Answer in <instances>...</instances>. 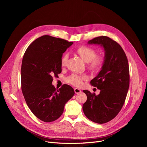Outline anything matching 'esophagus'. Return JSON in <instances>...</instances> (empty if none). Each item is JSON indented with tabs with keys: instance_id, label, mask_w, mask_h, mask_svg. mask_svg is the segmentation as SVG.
Listing matches in <instances>:
<instances>
[{
	"instance_id": "34e87169",
	"label": "esophagus",
	"mask_w": 147,
	"mask_h": 147,
	"mask_svg": "<svg viewBox=\"0 0 147 147\" xmlns=\"http://www.w3.org/2000/svg\"><path fill=\"white\" fill-rule=\"evenodd\" d=\"M74 92H75V94H79L81 92V90L80 89H78V88H74Z\"/></svg>"
}]
</instances>
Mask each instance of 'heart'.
I'll return each instance as SVG.
<instances>
[{
  "mask_svg": "<svg viewBox=\"0 0 147 147\" xmlns=\"http://www.w3.org/2000/svg\"><path fill=\"white\" fill-rule=\"evenodd\" d=\"M76 52L86 63H88V67L92 71L97 72L99 71L105 64V57L102 55H96V51L89 46H81L76 49ZM68 58V55L67 53L62 56L61 59L62 66L65 67L66 65ZM85 78L83 76L74 73L68 78L67 82L74 86H80L82 84L83 80L85 79Z\"/></svg>",
  "mask_w": 147,
  "mask_h": 147,
  "instance_id": "heart-1",
  "label": "heart"
}]
</instances>
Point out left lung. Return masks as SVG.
<instances>
[{
    "mask_svg": "<svg viewBox=\"0 0 147 147\" xmlns=\"http://www.w3.org/2000/svg\"><path fill=\"white\" fill-rule=\"evenodd\" d=\"M88 44L100 45L105 51V64L97 76L90 81L100 90L99 95L84 90L87 100L83 110L88 119L99 124L113 120L124 105L129 87V68L121 46L107 36H99Z\"/></svg>",
    "mask_w": 147,
    "mask_h": 147,
    "instance_id": "8db88e82",
    "label": "left lung"
}]
</instances>
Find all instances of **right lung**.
Returning <instances> with one entry per match:
<instances>
[{
    "label": "right lung",
    "instance_id": "obj_1",
    "mask_svg": "<svg viewBox=\"0 0 147 147\" xmlns=\"http://www.w3.org/2000/svg\"><path fill=\"white\" fill-rule=\"evenodd\" d=\"M73 44L45 35L31 43L24 53L21 69L22 92L30 110L43 121L58 119L66 102L74 95L68 84L58 90L52 84L53 77L61 73L63 53Z\"/></svg>",
    "mask_w": 147,
    "mask_h": 147
}]
</instances>
